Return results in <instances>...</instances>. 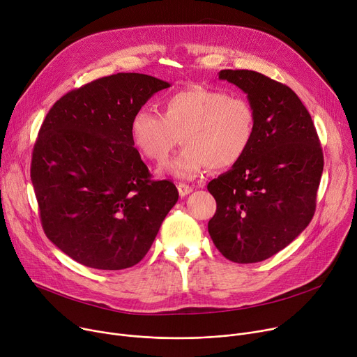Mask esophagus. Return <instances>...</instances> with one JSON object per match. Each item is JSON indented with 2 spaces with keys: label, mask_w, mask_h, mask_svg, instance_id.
Here are the masks:
<instances>
[{
  "label": "esophagus",
  "mask_w": 357,
  "mask_h": 357,
  "mask_svg": "<svg viewBox=\"0 0 357 357\" xmlns=\"http://www.w3.org/2000/svg\"><path fill=\"white\" fill-rule=\"evenodd\" d=\"M177 190H178V195H180L181 197H184V196L190 195L191 191H193V187L188 185V184H184V183H178V184H177Z\"/></svg>",
  "instance_id": "obj_1"
}]
</instances>
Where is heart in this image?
I'll list each match as a JSON object with an SVG mask.
<instances>
[{"label": "heart", "mask_w": 357, "mask_h": 357, "mask_svg": "<svg viewBox=\"0 0 357 357\" xmlns=\"http://www.w3.org/2000/svg\"><path fill=\"white\" fill-rule=\"evenodd\" d=\"M256 132L253 105L243 97L203 87L184 89L162 101V116L147 108L130 123L134 147L154 164H162L178 144L184 147L164 172L196 178L208 166L227 170L244 157Z\"/></svg>", "instance_id": "1"}]
</instances>
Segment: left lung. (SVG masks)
<instances>
[{"mask_svg":"<svg viewBox=\"0 0 357 357\" xmlns=\"http://www.w3.org/2000/svg\"><path fill=\"white\" fill-rule=\"evenodd\" d=\"M218 79L248 94L256 132L244 157L207 185L217 203L208 234L226 259L257 263L310 223L323 153L312 117L291 89L250 70H222Z\"/></svg>","mask_w":357,"mask_h":357,"instance_id":"8db88e82","label":"left lung"}]
</instances>
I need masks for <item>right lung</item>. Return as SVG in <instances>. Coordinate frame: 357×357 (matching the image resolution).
I'll return each instance as SVG.
<instances>
[{
	"instance_id": "right-lung-1",
	"label": "right lung",
	"mask_w": 357,
	"mask_h": 357,
	"mask_svg": "<svg viewBox=\"0 0 357 357\" xmlns=\"http://www.w3.org/2000/svg\"><path fill=\"white\" fill-rule=\"evenodd\" d=\"M169 87L119 73L67 93L48 112L31 181L47 237L73 260L98 270L137 264L177 203L176 185L150 178L130 135L134 113Z\"/></svg>"
}]
</instances>
